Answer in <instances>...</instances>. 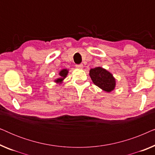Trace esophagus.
<instances>
[{
	"label": "esophagus",
	"instance_id": "34e87169",
	"mask_svg": "<svg viewBox=\"0 0 155 155\" xmlns=\"http://www.w3.org/2000/svg\"><path fill=\"white\" fill-rule=\"evenodd\" d=\"M76 66V68H80V69H82V68H83V65L82 64V63H80V64H77L75 65Z\"/></svg>",
	"mask_w": 155,
	"mask_h": 155
}]
</instances>
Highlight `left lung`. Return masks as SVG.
Returning <instances> with one entry per match:
<instances>
[{
	"label": "left lung",
	"instance_id": "obj_1",
	"mask_svg": "<svg viewBox=\"0 0 155 155\" xmlns=\"http://www.w3.org/2000/svg\"><path fill=\"white\" fill-rule=\"evenodd\" d=\"M90 76L95 85L106 92H111L115 87L116 82L113 75L102 68L97 67L91 69Z\"/></svg>",
	"mask_w": 155,
	"mask_h": 155
}]
</instances>
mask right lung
Listing matches in <instances>:
<instances>
[{
    "label": "right lung",
    "instance_id": "1",
    "mask_svg": "<svg viewBox=\"0 0 155 155\" xmlns=\"http://www.w3.org/2000/svg\"><path fill=\"white\" fill-rule=\"evenodd\" d=\"M68 71H67L66 69H63V70H62V71H61V72H60V73H59V75H61V78H58V79H57L56 80V82H61L63 81V80L64 79V78L66 77V75H67V74H68Z\"/></svg>",
    "mask_w": 155,
    "mask_h": 155
}]
</instances>
